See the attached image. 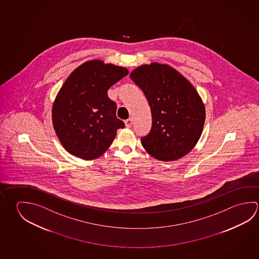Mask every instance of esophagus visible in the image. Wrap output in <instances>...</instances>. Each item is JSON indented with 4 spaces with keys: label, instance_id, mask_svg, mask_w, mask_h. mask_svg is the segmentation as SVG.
<instances>
[{
    "label": "esophagus",
    "instance_id": "34e87169",
    "mask_svg": "<svg viewBox=\"0 0 259 259\" xmlns=\"http://www.w3.org/2000/svg\"><path fill=\"white\" fill-rule=\"evenodd\" d=\"M124 123H125L126 127L130 128L132 126V124H133V120L132 119H127V120L124 121Z\"/></svg>",
    "mask_w": 259,
    "mask_h": 259
}]
</instances>
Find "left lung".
Listing matches in <instances>:
<instances>
[{
	"instance_id": "obj_1",
	"label": "left lung",
	"mask_w": 259,
	"mask_h": 259,
	"mask_svg": "<svg viewBox=\"0 0 259 259\" xmlns=\"http://www.w3.org/2000/svg\"><path fill=\"white\" fill-rule=\"evenodd\" d=\"M130 78L145 94L152 128L141 143L161 161L182 158L195 147L204 128L205 108L194 85L168 64H143Z\"/></svg>"
}]
</instances>
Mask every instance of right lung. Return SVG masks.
<instances>
[{
	"instance_id": "obj_1",
	"label": "right lung",
	"mask_w": 259,
	"mask_h": 259,
	"mask_svg": "<svg viewBox=\"0 0 259 259\" xmlns=\"http://www.w3.org/2000/svg\"><path fill=\"white\" fill-rule=\"evenodd\" d=\"M128 73L122 66L92 60L65 80L55 97L52 119L56 136L70 154L84 160L98 158L119 128L124 127L107 92Z\"/></svg>"
}]
</instances>
